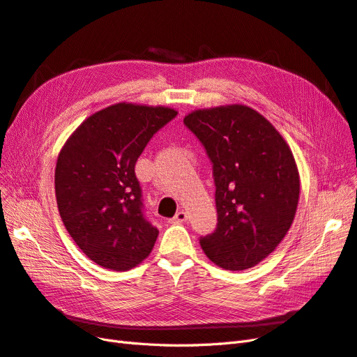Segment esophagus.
<instances>
[{
	"label": "esophagus",
	"mask_w": 357,
	"mask_h": 357,
	"mask_svg": "<svg viewBox=\"0 0 357 357\" xmlns=\"http://www.w3.org/2000/svg\"><path fill=\"white\" fill-rule=\"evenodd\" d=\"M186 220H188V214H186V211L180 210V211H177V213H176L174 218H172L169 222H171V223H183V222H186Z\"/></svg>",
	"instance_id": "1"
}]
</instances>
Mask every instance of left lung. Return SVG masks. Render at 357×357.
Here are the masks:
<instances>
[{
    "label": "left lung",
    "instance_id": "1",
    "mask_svg": "<svg viewBox=\"0 0 357 357\" xmlns=\"http://www.w3.org/2000/svg\"><path fill=\"white\" fill-rule=\"evenodd\" d=\"M183 122L213 162L218 228L199 244L229 271L252 268L275 250L299 201V171L286 139L244 104L190 112Z\"/></svg>",
    "mask_w": 357,
    "mask_h": 357
}]
</instances>
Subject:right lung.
Returning a JSON list of instances; mask_svg holds the SVG:
<instances>
[{
	"instance_id": "right-lung-1",
	"label": "right lung",
	"mask_w": 357,
	"mask_h": 357,
	"mask_svg": "<svg viewBox=\"0 0 357 357\" xmlns=\"http://www.w3.org/2000/svg\"><path fill=\"white\" fill-rule=\"evenodd\" d=\"M177 112L117 102L93 113L62 146L55 168L61 219L91 261L128 271L152 252L159 231L143 214L135 162Z\"/></svg>"
}]
</instances>
